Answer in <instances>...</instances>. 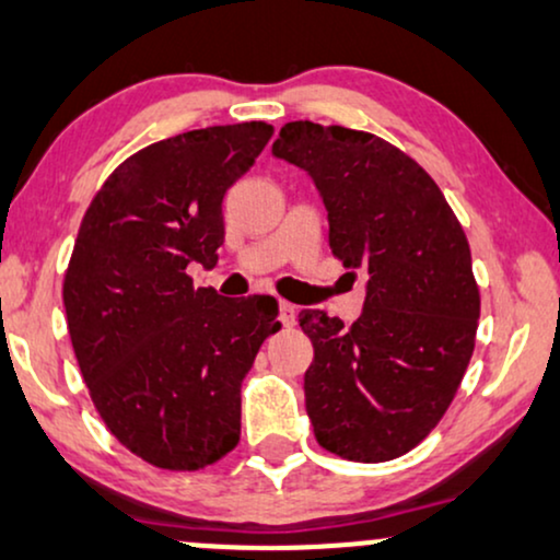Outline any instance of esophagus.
Returning a JSON list of instances; mask_svg holds the SVG:
<instances>
[{"label": "esophagus", "mask_w": 560, "mask_h": 560, "mask_svg": "<svg viewBox=\"0 0 560 560\" xmlns=\"http://www.w3.org/2000/svg\"><path fill=\"white\" fill-rule=\"evenodd\" d=\"M279 315H281V323H284V325H294V320H296V307H294L292 302L281 300V302H279Z\"/></svg>", "instance_id": "esophagus-1"}]
</instances>
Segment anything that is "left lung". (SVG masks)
I'll return each instance as SVG.
<instances>
[{
	"mask_svg": "<svg viewBox=\"0 0 560 560\" xmlns=\"http://www.w3.org/2000/svg\"><path fill=\"white\" fill-rule=\"evenodd\" d=\"M271 152L320 190L330 250L364 273L359 320L302 310L315 359L304 406L315 439L353 463H387L429 436L468 370L480 317L470 245L431 175L390 141L292 121Z\"/></svg>",
	"mask_w": 560,
	"mask_h": 560,
	"instance_id": "1",
	"label": "left lung"
}]
</instances>
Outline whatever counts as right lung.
Wrapping results in <instances>:
<instances>
[{
	"instance_id": "right-lung-1",
	"label": "right lung",
	"mask_w": 560,
	"mask_h": 560,
	"mask_svg": "<svg viewBox=\"0 0 560 560\" xmlns=\"http://www.w3.org/2000/svg\"><path fill=\"white\" fill-rule=\"evenodd\" d=\"M273 126H209L124 160L84 211L63 307L90 398L126 450L201 470L240 442V387L279 328L273 296L222 300L188 266L217 264L222 198Z\"/></svg>"
}]
</instances>
